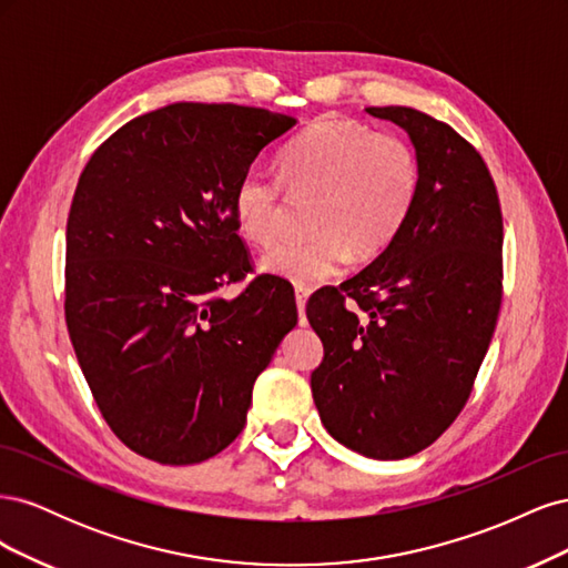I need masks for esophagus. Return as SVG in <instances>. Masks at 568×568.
Masks as SVG:
<instances>
[{
    "label": "esophagus",
    "instance_id": "esophagus-1",
    "mask_svg": "<svg viewBox=\"0 0 568 568\" xmlns=\"http://www.w3.org/2000/svg\"><path fill=\"white\" fill-rule=\"evenodd\" d=\"M307 296H311V291L303 288V286H298V288H296V305H298V313H301V315L305 313V303H307Z\"/></svg>",
    "mask_w": 568,
    "mask_h": 568
}]
</instances>
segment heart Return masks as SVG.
<instances>
[{"mask_svg":"<svg viewBox=\"0 0 568 568\" xmlns=\"http://www.w3.org/2000/svg\"><path fill=\"white\" fill-rule=\"evenodd\" d=\"M284 186L315 194L305 230L263 257V270L298 286L336 277L348 255L382 253L409 220L422 189V161L405 136L348 118L322 120L280 153V180L251 168L232 196L236 230L267 248L284 222Z\"/></svg>","mask_w":568,"mask_h":568,"instance_id":"b5f03b06","label":"heart"}]
</instances>
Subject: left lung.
Listing matches in <instances>:
<instances>
[{
	"mask_svg": "<svg viewBox=\"0 0 568 568\" xmlns=\"http://www.w3.org/2000/svg\"><path fill=\"white\" fill-rule=\"evenodd\" d=\"M367 113L407 130L422 189L372 265L307 301L324 346L311 388L338 443L403 459L469 400L503 303V211L486 161L448 123L407 106Z\"/></svg>",
	"mask_w": 568,
	"mask_h": 568,
	"instance_id": "1",
	"label": "left lung"
}]
</instances>
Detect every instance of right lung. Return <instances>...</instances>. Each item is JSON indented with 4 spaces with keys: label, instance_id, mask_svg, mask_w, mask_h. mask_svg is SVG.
I'll return each instance as SVG.
<instances>
[{
    "label": "right lung",
    "instance_id": "right-lung-1",
    "mask_svg": "<svg viewBox=\"0 0 568 568\" xmlns=\"http://www.w3.org/2000/svg\"><path fill=\"white\" fill-rule=\"evenodd\" d=\"M294 115L170 104L115 130L84 165L65 225V324L94 403L130 450L196 464L242 434L253 384L298 322L253 270L234 186Z\"/></svg>",
    "mask_w": 568,
    "mask_h": 568
}]
</instances>
